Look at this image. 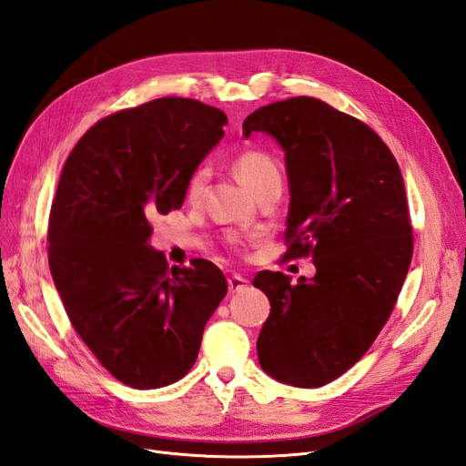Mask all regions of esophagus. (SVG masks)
Wrapping results in <instances>:
<instances>
[{
	"label": "esophagus",
	"mask_w": 466,
	"mask_h": 466,
	"mask_svg": "<svg viewBox=\"0 0 466 466\" xmlns=\"http://www.w3.org/2000/svg\"><path fill=\"white\" fill-rule=\"evenodd\" d=\"M248 285V279L246 278H242V276H230L228 278V289H230V293H238V291H242L244 288Z\"/></svg>",
	"instance_id": "esophagus-1"
}]
</instances>
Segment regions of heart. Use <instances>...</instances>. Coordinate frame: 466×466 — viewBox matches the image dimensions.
I'll return each instance as SVG.
<instances>
[{"label": "heart", "instance_id": "heart-1", "mask_svg": "<svg viewBox=\"0 0 466 466\" xmlns=\"http://www.w3.org/2000/svg\"><path fill=\"white\" fill-rule=\"evenodd\" d=\"M232 167L238 178H240V181L252 190L254 195L261 193V190L268 187L281 185V171L276 159L269 157L268 153L259 149H246L242 153H238ZM208 181H210V167L208 165L195 167L185 185L187 198L190 202H195V205L200 202L207 195Z\"/></svg>", "mask_w": 466, "mask_h": 466}]
</instances>
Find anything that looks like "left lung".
<instances>
[{"mask_svg": "<svg viewBox=\"0 0 466 466\" xmlns=\"http://www.w3.org/2000/svg\"><path fill=\"white\" fill-rule=\"evenodd\" d=\"M242 127L283 147L291 193L283 258L311 256L317 268L295 285L281 271L254 278L271 305L259 366L283 384L325 386L372 347L408 276L413 230L400 167L372 127L317 98L261 106Z\"/></svg>", "mask_w": 466, "mask_h": 466, "instance_id": "8db88e82", "label": "left lung"}]
</instances>
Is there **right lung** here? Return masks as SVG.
<instances>
[{"label":"right lung","mask_w":466,"mask_h":466,"mask_svg":"<svg viewBox=\"0 0 466 466\" xmlns=\"http://www.w3.org/2000/svg\"><path fill=\"white\" fill-rule=\"evenodd\" d=\"M226 114L157 98L94 124L70 151L49 217V268L78 337L122 384L169 386L193 368L228 291L208 259L169 268L151 218L183 207Z\"/></svg>","instance_id":"add662e5"}]
</instances>
